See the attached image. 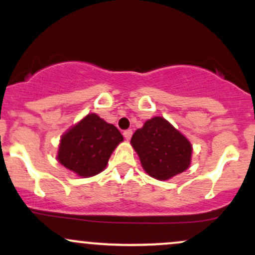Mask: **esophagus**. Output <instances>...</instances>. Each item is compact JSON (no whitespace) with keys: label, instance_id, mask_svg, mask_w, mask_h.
<instances>
[{"label":"esophagus","instance_id":"1","mask_svg":"<svg viewBox=\"0 0 255 255\" xmlns=\"http://www.w3.org/2000/svg\"><path fill=\"white\" fill-rule=\"evenodd\" d=\"M131 134H133V131H131V129H127V130H125V131H124V136H125V139H126V140H129V139H130V136H131Z\"/></svg>","mask_w":255,"mask_h":255}]
</instances>
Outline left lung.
<instances>
[{
    "instance_id": "obj_1",
    "label": "left lung",
    "mask_w": 255,
    "mask_h": 255,
    "mask_svg": "<svg viewBox=\"0 0 255 255\" xmlns=\"http://www.w3.org/2000/svg\"><path fill=\"white\" fill-rule=\"evenodd\" d=\"M130 144L142 168L152 177L164 181L189 168L192 145L165 119L157 116L135 130Z\"/></svg>"
}]
</instances>
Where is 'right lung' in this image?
Here are the masks:
<instances>
[{"instance_id":"1","label":"right lung","mask_w":255,"mask_h":255,"mask_svg":"<svg viewBox=\"0 0 255 255\" xmlns=\"http://www.w3.org/2000/svg\"><path fill=\"white\" fill-rule=\"evenodd\" d=\"M124 136L114 125L89 114L61 136L57 160L81 177L103 171Z\"/></svg>"}]
</instances>
